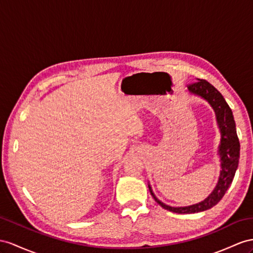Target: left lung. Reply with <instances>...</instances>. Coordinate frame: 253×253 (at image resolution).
<instances>
[{
    "instance_id": "1",
    "label": "left lung",
    "mask_w": 253,
    "mask_h": 253,
    "mask_svg": "<svg viewBox=\"0 0 253 253\" xmlns=\"http://www.w3.org/2000/svg\"><path fill=\"white\" fill-rule=\"evenodd\" d=\"M189 93L202 97L210 103L216 114L217 124L221 133L220 139L218 154L220 156V176L215 189L204 201L197 204L184 207H172L159 201L155 196L151 185L148 184V189L153 196L154 200L165 210L176 213H194L211 209L215 206L224 196L225 191L228 190L232 180L234 178L236 169L238 167L239 160V140L236 133L235 121L233 118L232 110L224 100L223 96L220 92L213 87L210 82L203 79H198L197 82L191 83L188 85Z\"/></svg>"
}]
</instances>
